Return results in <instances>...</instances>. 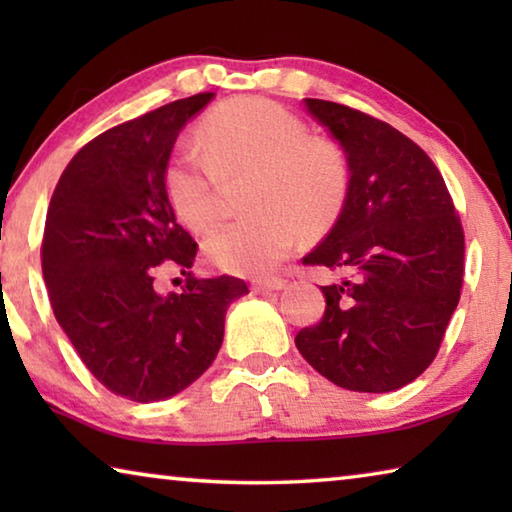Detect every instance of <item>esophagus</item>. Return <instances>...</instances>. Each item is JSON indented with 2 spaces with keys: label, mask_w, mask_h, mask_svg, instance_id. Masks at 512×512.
Listing matches in <instances>:
<instances>
[{
  "label": "esophagus",
  "mask_w": 512,
  "mask_h": 512,
  "mask_svg": "<svg viewBox=\"0 0 512 512\" xmlns=\"http://www.w3.org/2000/svg\"><path fill=\"white\" fill-rule=\"evenodd\" d=\"M284 282L282 277H266V280H255L253 282V291L255 293H266V291H280L284 289Z\"/></svg>",
  "instance_id": "esophagus-1"
}]
</instances>
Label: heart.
<instances>
[{"mask_svg":"<svg viewBox=\"0 0 512 512\" xmlns=\"http://www.w3.org/2000/svg\"><path fill=\"white\" fill-rule=\"evenodd\" d=\"M196 146H178L164 169V189L187 228L210 230L221 216V183L248 176L250 214L221 225L205 253L232 273L262 275L289 255L298 228L323 230L350 192V164L332 140L309 135L291 110L241 97L207 112Z\"/></svg>","mask_w":512,"mask_h":512,"instance_id":"1","label":"heart"}]
</instances>
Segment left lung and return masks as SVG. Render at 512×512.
<instances>
[{"mask_svg": "<svg viewBox=\"0 0 512 512\" xmlns=\"http://www.w3.org/2000/svg\"><path fill=\"white\" fill-rule=\"evenodd\" d=\"M348 155L350 192L302 264L341 273L325 314L300 329L302 357L336 386L397 391L436 359L461 300L465 235L436 164L386 121L305 99Z\"/></svg>", "mask_w": 512, "mask_h": 512, "instance_id": "1", "label": "left lung"}]
</instances>
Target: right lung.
Here are the masks:
<instances>
[{
    "mask_svg": "<svg viewBox=\"0 0 512 512\" xmlns=\"http://www.w3.org/2000/svg\"><path fill=\"white\" fill-rule=\"evenodd\" d=\"M214 92L171 101L101 133L74 155L51 196L42 275L58 325L97 381L133 402L176 395L212 366L225 311L246 296L232 275L198 280V244L176 221L164 169L176 137ZM176 265L180 294L154 280Z\"/></svg>",
    "mask_w": 512,
    "mask_h": 512,
    "instance_id": "add662e5",
    "label": "right lung"
}]
</instances>
